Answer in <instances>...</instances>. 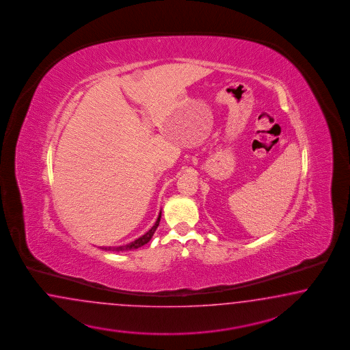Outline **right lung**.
Returning a JSON list of instances; mask_svg holds the SVG:
<instances>
[{
  "label": "right lung",
  "mask_w": 350,
  "mask_h": 350,
  "mask_svg": "<svg viewBox=\"0 0 350 350\" xmlns=\"http://www.w3.org/2000/svg\"><path fill=\"white\" fill-rule=\"evenodd\" d=\"M160 218H161V212L159 213V217H158V219H157V222L155 224L148 230V232L145 233L144 236H141V237H138L137 240H135V241H132V243H129V244L124 245V246H116V247H103V249H105V250H110V252H124V250H132V249H138V247H141V246H144L145 244H148V241L151 240V237H152V234L154 232L157 231V228H158V226H159Z\"/></svg>",
  "instance_id": "right-lung-1"
}]
</instances>
